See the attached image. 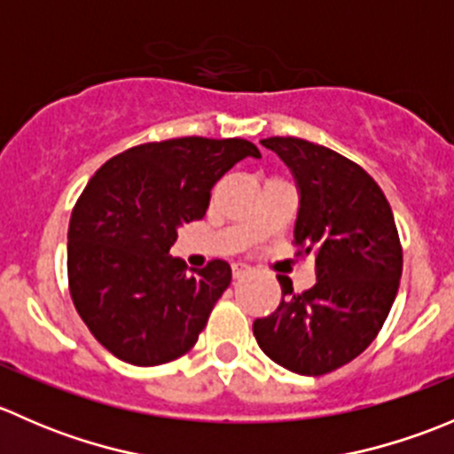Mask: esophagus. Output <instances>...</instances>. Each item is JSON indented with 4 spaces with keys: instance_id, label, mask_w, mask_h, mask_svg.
Returning a JSON list of instances; mask_svg holds the SVG:
<instances>
[{
    "instance_id": "1",
    "label": "esophagus",
    "mask_w": 454,
    "mask_h": 454,
    "mask_svg": "<svg viewBox=\"0 0 454 454\" xmlns=\"http://www.w3.org/2000/svg\"><path fill=\"white\" fill-rule=\"evenodd\" d=\"M250 272V265H246V263H232V277L235 278H241V277H246V274Z\"/></svg>"
}]
</instances>
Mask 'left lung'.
I'll list each match as a JSON object with an SVG mask.
<instances>
[{"mask_svg": "<svg viewBox=\"0 0 454 454\" xmlns=\"http://www.w3.org/2000/svg\"><path fill=\"white\" fill-rule=\"evenodd\" d=\"M299 189L294 244L316 261V286L283 301L253 332L261 351L301 375L351 363L373 342L395 301L402 246L395 219L373 177L345 155L301 138H265Z\"/></svg>", "mask_w": 454, "mask_h": 454, "instance_id": "left-lung-1", "label": "left lung"}]
</instances>
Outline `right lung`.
Wrapping results in <instances>:
<instances>
[{"instance_id":"add662e5","label":"right lung","mask_w":454,"mask_h":454,"mask_svg":"<svg viewBox=\"0 0 454 454\" xmlns=\"http://www.w3.org/2000/svg\"><path fill=\"white\" fill-rule=\"evenodd\" d=\"M244 158H261L253 142L189 136L131 146L87 182L70 217L67 278L76 312L116 358L155 367L198 342L231 265L215 259L186 274L168 250Z\"/></svg>"}]
</instances>
